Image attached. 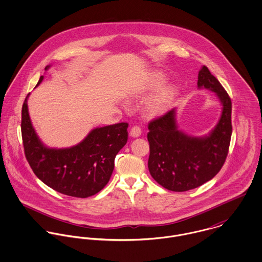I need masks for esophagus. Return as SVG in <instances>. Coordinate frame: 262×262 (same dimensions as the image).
I'll use <instances>...</instances> for the list:
<instances>
[{"label": "esophagus", "mask_w": 262, "mask_h": 262, "mask_svg": "<svg viewBox=\"0 0 262 262\" xmlns=\"http://www.w3.org/2000/svg\"><path fill=\"white\" fill-rule=\"evenodd\" d=\"M141 135V129L140 127L138 126H133L130 130V136L136 138V137H139Z\"/></svg>", "instance_id": "obj_1"}]
</instances>
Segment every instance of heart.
Instances as JSON below:
<instances>
[{
    "label": "heart",
    "mask_w": 262,
    "mask_h": 262,
    "mask_svg": "<svg viewBox=\"0 0 262 262\" xmlns=\"http://www.w3.org/2000/svg\"><path fill=\"white\" fill-rule=\"evenodd\" d=\"M161 83L160 78H154L149 81L146 85H144L137 95H141L147 91H152L156 89ZM174 98V90L170 86H165L158 90L155 94L150 96L149 98L145 101L143 110L144 113L149 116H157L163 114L172 104Z\"/></svg>",
    "instance_id": "heart-1"
}]
</instances>
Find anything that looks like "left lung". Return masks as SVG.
I'll use <instances>...</instances> for the list:
<instances>
[{
	"label": "left lung",
	"instance_id": "1",
	"mask_svg": "<svg viewBox=\"0 0 262 262\" xmlns=\"http://www.w3.org/2000/svg\"><path fill=\"white\" fill-rule=\"evenodd\" d=\"M198 86L215 92L223 105L219 123L209 136L194 138L178 130L174 109L150 121L148 168L161 187L186 191L212 180L224 165L228 155L232 123V103L220 81L204 66Z\"/></svg>",
	"mask_w": 262,
	"mask_h": 262
}]
</instances>
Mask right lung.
Instances as JSON below:
<instances>
[{
  "label": "right lung",
  "mask_w": 262,
  "mask_h": 262,
  "mask_svg": "<svg viewBox=\"0 0 262 262\" xmlns=\"http://www.w3.org/2000/svg\"><path fill=\"white\" fill-rule=\"evenodd\" d=\"M42 79L41 75L37 85ZM28 96L22 106L21 133L26 159L35 176L52 189L75 198H88L102 190L112 176L117 153L127 143L128 123L94 129L71 148L50 149L41 143L32 127Z\"/></svg>",
  "instance_id": "right-lung-1"
}]
</instances>
